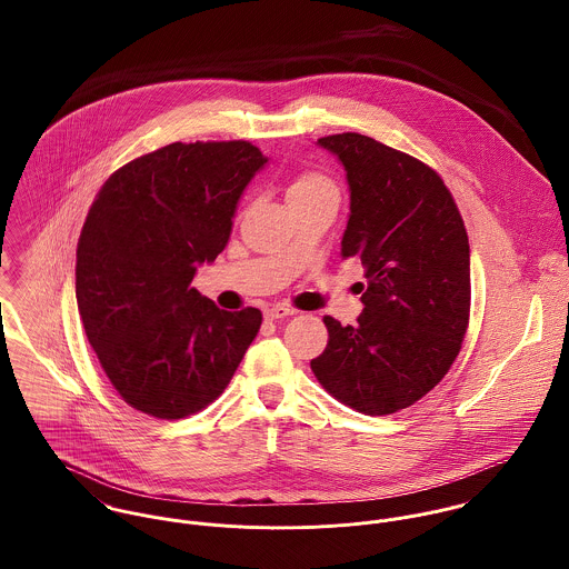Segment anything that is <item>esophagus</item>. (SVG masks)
<instances>
[{"mask_svg":"<svg viewBox=\"0 0 569 569\" xmlns=\"http://www.w3.org/2000/svg\"><path fill=\"white\" fill-rule=\"evenodd\" d=\"M298 311L296 309H289V307H282V305H276L271 309L264 311V320L267 322H276V320H282V318H289V316H296Z\"/></svg>","mask_w":569,"mask_h":569,"instance_id":"1","label":"esophagus"}]
</instances>
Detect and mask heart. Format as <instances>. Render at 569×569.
I'll use <instances>...</instances> for the list:
<instances>
[{
    "label": "heart",
    "mask_w": 569,
    "mask_h": 569,
    "mask_svg": "<svg viewBox=\"0 0 569 569\" xmlns=\"http://www.w3.org/2000/svg\"><path fill=\"white\" fill-rule=\"evenodd\" d=\"M313 199H332L339 201V188L337 183L316 170H302L298 172L289 186H287V201L289 206L313 201Z\"/></svg>",
    "instance_id": "b5f03b06"
}]
</instances>
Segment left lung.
Returning a JSON list of instances; mask_svg holds the SVG:
<instances>
[{
    "label": "left lung",
    "mask_w": 569,
    "mask_h": 569,
    "mask_svg": "<svg viewBox=\"0 0 569 569\" xmlns=\"http://www.w3.org/2000/svg\"><path fill=\"white\" fill-rule=\"evenodd\" d=\"M318 142L346 168L341 256L361 258L366 291L357 326L326 316L328 343L311 370L339 403L388 416L433 390L462 348L471 313L467 228L431 166L361 133Z\"/></svg>",
    "instance_id": "8db88e82"
}]
</instances>
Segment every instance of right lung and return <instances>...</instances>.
Returning a JSON list of instances; mask_svg holds the SVG:
<instances>
[{"label": "right lung", "mask_w": 569, "mask_h": 569, "mask_svg": "<svg viewBox=\"0 0 569 569\" xmlns=\"http://www.w3.org/2000/svg\"><path fill=\"white\" fill-rule=\"evenodd\" d=\"M264 163L244 140L172 142L98 190L77 247V302L127 406L186 418L234 377L262 313L221 311L190 282L226 249L244 186Z\"/></svg>", "instance_id": "right-lung-1"}]
</instances>
